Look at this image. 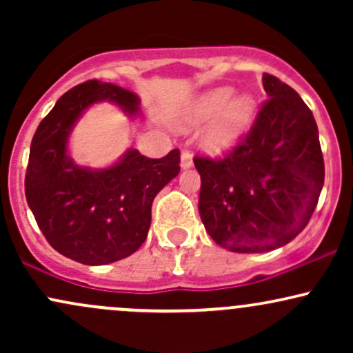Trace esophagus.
I'll list each match as a JSON object with an SVG mask.
<instances>
[{
	"label": "esophagus",
	"instance_id": "obj_1",
	"mask_svg": "<svg viewBox=\"0 0 353 353\" xmlns=\"http://www.w3.org/2000/svg\"><path fill=\"white\" fill-rule=\"evenodd\" d=\"M181 165H182V169L192 168V154H190L189 151H182V154H181Z\"/></svg>",
	"mask_w": 353,
	"mask_h": 353
}]
</instances>
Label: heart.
<instances>
[{"instance_id": "1", "label": "heart", "mask_w": 353, "mask_h": 353, "mask_svg": "<svg viewBox=\"0 0 353 353\" xmlns=\"http://www.w3.org/2000/svg\"><path fill=\"white\" fill-rule=\"evenodd\" d=\"M232 96V88H216L194 101L185 114L184 123L190 128L218 117L202 141L210 154H224L241 143L257 114V103L252 96L244 94L234 99Z\"/></svg>"}]
</instances>
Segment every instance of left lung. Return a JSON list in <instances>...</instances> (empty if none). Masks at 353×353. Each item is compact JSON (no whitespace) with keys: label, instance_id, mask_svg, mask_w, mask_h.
<instances>
[{"label":"left lung","instance_id":"left-lung-1","mask_svg":"<svg viewBox=\"0 0 353 353\" xmlns=\"http://www.w3.org/2000/svg\"><path fill=\"white\" fill-rule=\"evenodd\" d=\"M267 99L222 159L194 157L199 214L214 242L241 254L289 244L309 224L325 177L314 114L289 84L262 76Z\"/></svg>","mask_w":353,"mask_h":353}]
</instances>
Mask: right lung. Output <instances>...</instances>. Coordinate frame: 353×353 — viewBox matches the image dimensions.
<instances>
[{"mask_svg":"<svg viewBox=\"0 0 353 353\" xmlns=\"http://www.w3.org/2000/svg\"><path fill=\"white\" fill-rule=\"evenodd\" d=\"M109 101L128 116L139 114V98L98 79L64 92L39 123L31 141L24 192L43 236L54 250L79 264L104 265L134 254L151 228L154 197L181 171L172 149L149 159L128 149L106 169L81 168L68 154L76 121L94 103Z\"/></svg>","mask_w":353,"mask_h":353,"instance_id":"add662e5","label":"right lung"}]
</instances>
